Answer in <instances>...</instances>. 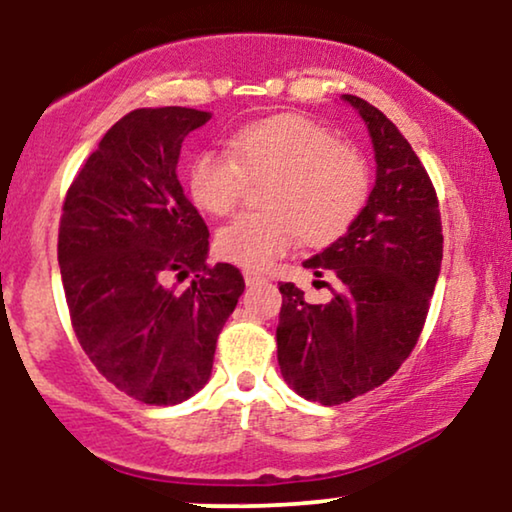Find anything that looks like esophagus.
I'll return each mask as SVG.
<instances>
[{
    "label": "esophagus",
    "mask_w": 512,
    "mask_h": 512,
    "mask_svg": "<svg viewBox=\"0 0 512 512\" xmlns=\"http://www.w3.org/2000/svg\"><path fill=\"white\" fill-rule=\"evenodd\" d=\"M243 276H245V284L248 286H255V284H262V281H267V276L260 272H252V269H245Z\"/></svg>",
    "instance_id": "34e87169"
}]
</instances>
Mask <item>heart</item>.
Instances as JSON below:
<instances>
[{
    "mask_svg": "<svg viewBox=\"0 0 512 512\" xmlns=\"http://www.w3.org/2000/svg\"><path fill=\"white\" fill-rule=\"evenodd\" d=\"M228 154L199 151L187 166V195L211 216H226L245 195V180L269 178L262 207L223 226L216 248L226 260L264 269L305 240L313 248L342 238L370 192L361 151L337 142L330 127L301 113L252 120L228 137Z\"/></svg>",
    "mask_w": 512,
    "mask_h": 512,
    "instance_id": "heart-1",
    "label": "heart"
}]
</instances>
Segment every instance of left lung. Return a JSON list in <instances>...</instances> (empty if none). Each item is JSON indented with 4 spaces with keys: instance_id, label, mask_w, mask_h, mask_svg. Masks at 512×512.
<instances>
[{
    "instance_id": "obj_1",
    "label": "left lung",
    "mask_w": 512,
    "mask_h": 512,
    "mask_svg": "<svg viewBox=\"0 0 512 512\" xmlns=\"http://www.w3.org/2000/svg\"><path fill=\"white\" fill-rule=\"evenodd\" d=\"M373 139L375 187L337 243L303 267L334 274L330 303L279 284L276 356L298 395L325 407L351 402L397 373L419 342L443 260L438 195L424 163L375 105L344 96ZM320 284V281H315Z\"/></svg>"
}]
</instances>
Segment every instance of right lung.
<instances>
[{"label": "right lung", "instance_id": "right-lung-1", "mask_svg": "<svg viewBox=\"0 0 512 512\" xmlns=\"http://www.w3.org/2000/svg\"><path fill=\"white\" fill-rule=\"evenodd\" d=\"M209 113L139 108L105 132L62 204L57 260L81 349L108 383L154 407L207 385L236 310L238 267L207 264L209 228L178 180L180 146ZM193 276L182 294L173 278Z\"/></svg>", "mask_w": 512, "mask_h": 512}]
</instances>
